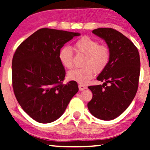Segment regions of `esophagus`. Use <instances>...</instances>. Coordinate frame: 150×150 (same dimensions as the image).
Wrapping results in <instances>:
<instances>
[{
	"mask_svg": "<svg viewBox=\"0 0 150 150\" xmlns=\"http://www.w3.org/2000/svg\"><path fill=\"white\" fill-rule=\"evenodd\" d=\"M79 89L80 91H83V90H84V89H87V87L85 86V85H79Z\"/></svg>",
	"mask_w": 150,
	"mask_h": 150,
	"instance_id": "obj_1",
	"label": "esophagus"
}]
</instances>
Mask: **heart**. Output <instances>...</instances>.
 Wrapping results in <instances>:
<instances>
[{
    "label": "heart",
    "instance_id": "obj_1",
    "mask_svg": "<svg viewBox=\"0 0 150 150\" xmlns=\"http://www.w3.org/2000/svg\"><path fill=\"white\" fill-rule=\"evenodd\" d=\"M76 52L85 56L83 66L68 73V78L71 81L87 84L94 76V74L100 73L108 67L110 61V52L108 47L99 45L98 42L88 36L80 38L75 42ZM73 51L69 47L61 48L58 54L62 65L67 69L73 67Z\"/></svg>",
    "mask_w": 150,
    "mask_h": 150
}]
</instances>
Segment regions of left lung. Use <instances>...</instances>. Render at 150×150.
I'll return each mask as SVG.
<instances>
[{
    "label": "left lung",
    "instance_id": "1",
    "mask_svg": "<svg viewBox=\"0 0 150 150\" xmlns=\"http://www.w3.org/2000/svg\"><path fill=\"white\" fill-rule=\"evenodd\" d=\"M92 33L106 42L110 61L96 79L103 84L88 87L93 96L87 108L97 118L110 120L129 107L137 94L141 66L139 53L133 42L116 30L98 28Z\"/></svg>",
    "mask_w": 150,
    "mask_h": 150
}]
</instances>
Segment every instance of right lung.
Segmentation results:
<instances>
[{
	"instance_id": "obj_1",
	"label": "right lung",
	"mask_w": 150,
	"mask_h": 150,
	"mask_svg": "<svg viewBox=\"0 0 150 150\" xmlns=\"http://www.w3.org/2000/svg\"><path fill=\"white\" fill-rule=\"evenodd\" d=\"M79 33L42 28L18 47L11 65L12 87L23 110L36 121L49 123L63 115L79 91L76 81L63 84L60 50Z\"/></svg>"
}]
</instances>
